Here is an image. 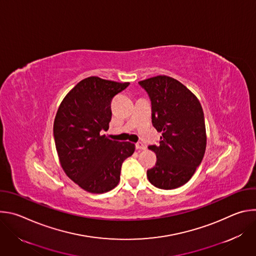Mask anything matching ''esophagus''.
Masks as SVG:
<instances>
[{
	"label": "esophagus",
	"instance_id": "esophagus-1",
	"mask_svg": "<svg viewBox=\"0 0 256 256\" xmlns=\"http://www.w3.org/2000/svg\"><path fill=\"white\" fill-rule=\"evenodd\" d=\"M136 150H144L146 147H144V144L142 142H138L136 144Z\"/></svg>",
	"mask_w": 256,
	"mask_h": 256
}]
</instances>
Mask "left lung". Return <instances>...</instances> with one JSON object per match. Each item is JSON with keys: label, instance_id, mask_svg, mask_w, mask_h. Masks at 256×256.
Wrapping results in <instances>:
<instances>
[{"label": "left lung", "instance_id": "left-lung-1", "mask_svg": "<svg viewBox=\"0 0 256 256\" xmlns=\"http://www.w3.org/2000/svg\"><path fill=\"white\" fill-rule=\"evenodd\" d=\"M138 85L150 98L153 126L162 132L159 144L148 147L158 159L147 176L158 188H177L192 177L204 155L202 105L184 84L167 76L153 77Z\"/></svg>", "mask_w": 256, "mask_h": 256}]
</instances>
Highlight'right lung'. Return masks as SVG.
I'll return each mask as SVG.
<instances>
[{
	"mask_svg": "<svg viewBox=\"0 0 256 256\" xmlns=\"http://www.w3.org/2000/svg\"><path fill=\"white\" fill-rule=\"evenodd\" d=\"M89 77L79 82L60 103L54 124V138L66 174L84 190L103 194L120 179L122 162L134 152V144L109 140L112 98L128 87Z\"/></svg>",
	"mask_w": 256,
	"mask_h": 256,
	"instance_id": "obj_1",
	"label": "right lung"
}]
</instances>
